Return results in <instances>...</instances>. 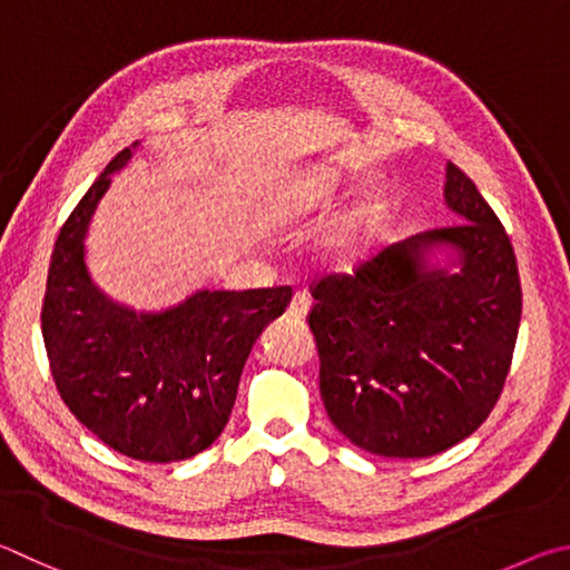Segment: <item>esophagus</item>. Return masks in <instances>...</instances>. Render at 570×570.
Returning a JSON list of instances; mask_svg holds the SVG:
<instances>
[{
	"mask_svg": "<svg viewBox=\"0 0 570 570\" xmlns=\"http://www.w3.org/2000/svg\"><path fill=\"white\" fill-rule=\"evenodd\" d=\"M307 313H311V301L303 293H295L291 305H287V317H293V321H305Z\"/></svg>",
	"mask_w": 570,
	"mask_h": 570,
	"instance_id": "obj_1",
	"label": "esophagus"
}]
</instances>
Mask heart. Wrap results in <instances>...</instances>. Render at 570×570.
I'll list each match as a JSON object with an SVG mask.
<instances>
[{
	"instance_id": "1",
	"label": "heart",
	"mask_w": 570,
	"mask_h": 570,
	"mask_svg": "<svg viewBox=\"0 0 570 570\" xmlns=\"http://www.w3.org/2000/svg\"><path fill=\"white\" fill-rule=\"evenodd\" d=\"M345 177L337 173H317L311 177L295 179L283 193L273 197L267 207L269 223L277 227H303L321 217L325 209H331L341 195ZM383 215V197L371 195L361 205L351 209L341 225L333 229V235L325 239L323 257L337 273H351L363 263L367 247L373 243V233L377 219Z\"/></svg>"
}]
</instances>
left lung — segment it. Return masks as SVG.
<instances>
[{"mask_svg": "<svg viewBox=\"0 0 570 570\" xmlns=\"http://www.w3.org/2000/svg\"><path fill=\"white\" fill-rule=\"evenodd\" d=\"M461 217L385 247L313 291L321 395L347 441L383 458H431L475 433L511 367L521 279L491 205L453 163Z\"/></svg>", "mask_w": 570, "mask_h": 570, "instance_id": "1", "label": "left lung"}]
</instances>
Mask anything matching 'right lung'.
Listing matches in <instances>:
<instances>
[{"label": "right lung", "mask_w": 570, "mask_h": 570, "mask_svg": "<svg viewBox=\"0 0 570 570\" xmlns=\"http://www.w3.org/2000/svg\"><path fill=\"white\" fill-rule=\"evenodd\" d=\"M137 147L122 149L67 217L49 263L42 335L57 391L79 423L135 461L175 463L225 431L247 355L293 291H195L163 311L109 297L89 275L85 239Z\"/></svg>", "instance_id": "add662e5"}]
</instances>
